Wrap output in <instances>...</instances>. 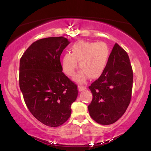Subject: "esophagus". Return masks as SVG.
Returning <instances> with one entry per match:
<instances>
[{
    "mask_svg": "<svg viewBox=\"0 0 151 151\" xmlns=\"http://www.w3.org/2000/svg\"><path fill=\"white\" fill-rule=\"evenodd\" d=\"M86 89V86H85L79 85V86H78V89H79V91H83V90H84V89Z\"/></svg>",
    "mask_w": 151,
    "mask_h": 151,
    "instance_id": "34e87169",
    "label": "esophagus"
}]
</instances>
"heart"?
Returning <instances> with one entry per match:
<instances>
[{"instance_id": "obj_1", "label": "heart", "mask_w": 151, "mask_h": 151, "mask_svg": "<svg viewBox=\"0 0 151 151\" xmlns=\"http://www.w3.org/2000/svg\"><path fill=\"white\" fill-rule=\"evenodd\" d=\"M110 48L104 42L79 41L71 47V53L64 55L62 67L64 73L72 77L75 73L77 62L81 71L76 77V80L84 81L89 77L95 79L104 73L110 58Z\"/></svg>"}]
</instances>
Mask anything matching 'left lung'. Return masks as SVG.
Returning <instances> with one entry per match:
<instances>
[{
    "label": "left lung",
    "mask_w": 151,
    "mask_h": 151,
    "mask_svg": "<svg viewBox=\"0 0 151 151\" xmlns=\"http://www.w3.org/2000/svg\"><path fill=\"white\" fill-rule=\"evenodd\" d=\"M133 78L129 55L116 43L105 71L89 86L93 96L88 106L90 116L101 125L119 120L131 101Z\"/></svg>",
    "instance_id": "left-lung-1"
}]
</instances>
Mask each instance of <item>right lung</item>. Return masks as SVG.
Segmentation results:
<instances>
[{
    "label": "right lung",
    "mask_w": 151,
    "mask_h": 151,
    "mask_svg": "<svg viewBox=\"0 0 151 151\" xmlns=\"http://www.w3.org/2000/svg\"><path fill=\"white\" fill-rule=\"evenodd\" d=\"M70 44L64 37L38 40L20 60L19 85L35 118L50 127L68 120L78 95L77 85L62 72L60 55Z\"/></svg>",
    "instance_id": "right-lung-1"
}]
</instances>
